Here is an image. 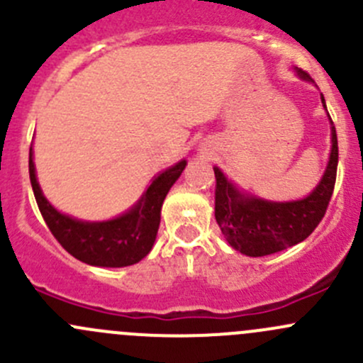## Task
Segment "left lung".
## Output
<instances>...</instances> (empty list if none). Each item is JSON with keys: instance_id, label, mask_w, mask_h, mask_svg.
<instances>
[{"instance_id": "left-lung-1", "label": "left lung", "mask_w": 363, "mask_h": 363, "mask_svg": "<svg viewBox=\"0 0 363 363\" xmlns=\"http://www.w3.org/2000/svg\"><path fill=\"white\" fill-rule=\"evenodd\" d=\"M302 79L309 73L298 69ZM325 105V98L321 96ZM327 108V107H325ZM337 133L332 123V152L323 179L309 196L298 202H265L237 191L223 172L216 175V221L228 244L247 256H267L306 240L327 212L337 177Z\"/></svg>"}]
</instances>
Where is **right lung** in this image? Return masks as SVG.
<instances>
[{"instance_id": "1", "label": "right lung", "mask_w": 363, "mask_h": 363, "mask_svg": "<svg viewBox=\"0 0 363 363\" xmlns=\"http://www.w3.org/2000/svg\"><path fill=\"white\" fill-rule=\"evenodd\" d=\"M186 161L161 172L142 200L121 218L104 223H86L68 218L52 207L42 195L29 149V179L40 212L57 242L87 265L128 267L149 255L160 228L161 205L168 189L182 174Z\"/></svg>"}]
</instances>
